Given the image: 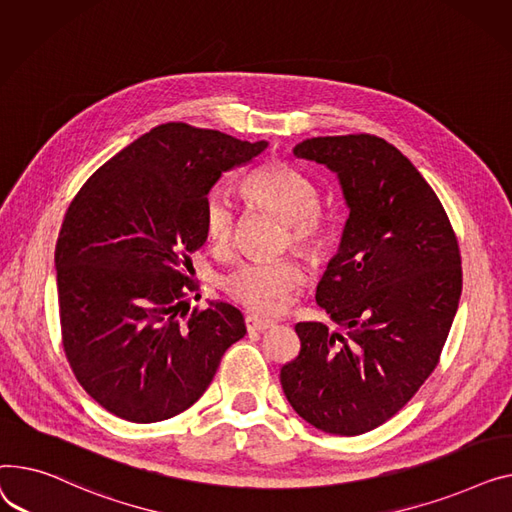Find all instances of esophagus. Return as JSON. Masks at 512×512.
<instances>
[{
  "label": "esophagus",
  "instance_id": "34e87169",
  "mask_svg": "<svg viewBox=\"0 0 512 512\" xmlns=\"http://www.w3.org/2000/svg\"><path fill=\"white\" fill-rule=\"evenodd\" d=\"M277 322L270 320V318H262V316H256V314H248L246 316V328L250 330V333H260V330H266V328H273Z\"/></svg>",
  "mask_w": 512,
  "mask_h": 512
}]
</instances>
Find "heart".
Instances as JSON below:
<instances>
[{
  "instance_id": "1",
  "label": "heart",
  "mask_w": 512,
  "mask_h": 512,
  "mask_svg": "<svg viewBox=\"0 0 512 512\" xmlns=\"http://www.w3.org/2000/svg\"><path fill=\"white\" fill-rule=\"evenodd\" d=\"M244 194L273 208L287 223L285 242L302 250H316L326 235L320 213V194L314 179L283 161H268L244 179ZM206 239L217 248L231 246L237 229V208L223 190L208 192L202 206ZM306 270L302 262L285 256L277 260H250L235 266L223 287L231 299L260 314H275L285 308L289 295L302 285Z\"/></svg>"
}]
</instances>
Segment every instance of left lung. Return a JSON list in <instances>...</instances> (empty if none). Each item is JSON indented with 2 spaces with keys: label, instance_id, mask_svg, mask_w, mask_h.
<instances>
[{
  "label": "left lung",
  "instance_id": "left-lung-1",
  "mask_svg": "<svg viewBox=\"0 0 512 512\" xmlns=\"http://www.w3.org/2000/svg\"><path fill=\"white\" fill-rule=\"evenodd\" d=\"M293 155L337 173L349 208L316 289L345 330L295 324L302 349L281 368L283 393L314 428L357 436L403 409L438 366L463 289L457 235L422 173L378 136L308 138Z\"/></svg>",
  "mask_w": 512,
  "mask_h": 512
}]
</instances>
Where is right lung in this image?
I'll list each match as a JSON object with an SVG mask.
<instances>
[{
    "label": "right lung",
    "mask_w": 512,
    "mask_h": 512,
    "mask_svg": "<svg viewBox=\"0 0 512 512\" xmlns=\"http://www.w3.org/2000/svg\"><path fill=\"white\" fill-rule=\"evenodd\" d=\"M266 146L163 124L119 150L72 200L55 246L62 343L76 380L113 415L153 424L186 411L246 335L231 304L190 312V254L206 242L210 188Z\"/></svg>",
    "instance_id": "add662e5"
}]
</instances>
